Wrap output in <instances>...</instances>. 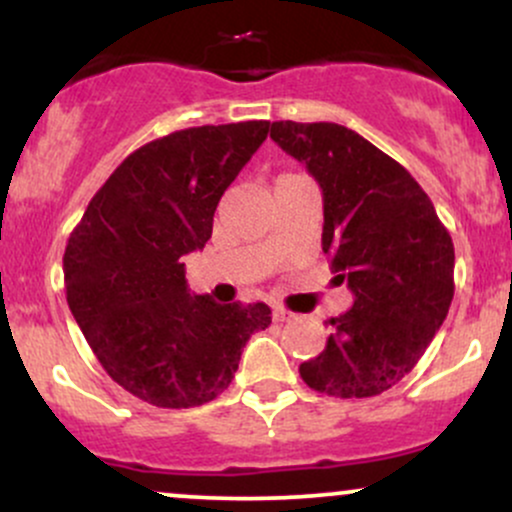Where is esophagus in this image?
Here are the masks:
<instances>
[{"label":"esophagus","mask_w":512,"mask_h":512,"mask_svg":"<svg viewBox=\"0 0 512 512\" xmlns=\"http://www.w3.org/2000/svg\"><path fill=\"white\" fill-rule=\"evenodd\" d=\"M272 317H274V322H291V320H296V315H293L291 310H286L284 305H274Z\"/></svg>","instance_id":"34e87169"}]
</instances>
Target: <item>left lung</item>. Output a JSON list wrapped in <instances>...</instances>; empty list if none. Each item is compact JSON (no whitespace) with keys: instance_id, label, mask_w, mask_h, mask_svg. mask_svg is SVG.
Instances as JSON below:
<instances>
[{"instance_id":"obj_1","label":"left lung","mask_w":512,"mask_h":512,"mask_svg":"<svg viewBox=\"0 0 512 512\" xmlns=\"http://www.w3.org/2000/svg\"><path fill=\"white\" fill-rule=\"evenodd\" d=\"M286 154L322 190V250L354 305L330 320L327 346L301 363L330 397H375L397 385L436 337L455 293V248L421 185L378 146L334 122H272Z\"/></svg>"}]
</instances>
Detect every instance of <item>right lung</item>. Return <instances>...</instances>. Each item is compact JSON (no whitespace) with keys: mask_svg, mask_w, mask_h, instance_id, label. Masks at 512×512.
<instances>
[{"mask_svg":"<svg viewBox=\"0 0 512 512\" xmlns=\"http://www.w3.org/2000/svg\"><path fill=\"white\" fill-rule=\"evenodd\" d=\"M269 122L180 129L129 154L93 195L64 250L76 325L134 397L190 409L219 397L264 303L190 296L182 257L211 238L216 204L267 139Z\"/></svg>","mask_w":512,"mask_h":512,"instance_id":"obj_1","label":"right lung"}]
</instances>
